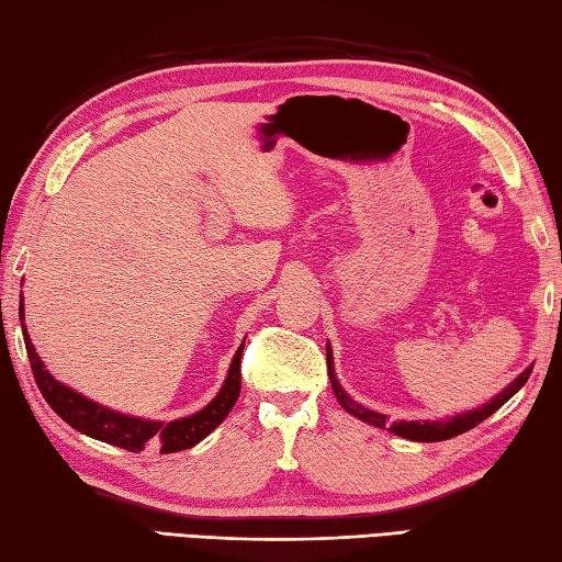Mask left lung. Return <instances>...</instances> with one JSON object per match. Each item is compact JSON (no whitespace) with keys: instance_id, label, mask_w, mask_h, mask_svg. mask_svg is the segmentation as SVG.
Returning a JSON list of instances; mask_svg holds the SVG:
<instances>
[{"instance_id":"obj_1","label":"left lung","mask_w":562,"mask_h":562,"mask_svg":"<svg viewBox=\"0 0 562 562\" xmlns=\"http://www.w3.org/2000/svg\"><path fill=\"white\" fill-rule=\"evenodd\" d=\"M326 366H328V378H331L336 397H338L340 406H344V409H346L348 414H353V416H358V419L368 422V424H372V426H380V428L387 426V416H382V414H378V412H370V409H366V406L356 404L353 400L348 397V394H346L344 390H340L338 380L334 378L331 348H326ZM531 370H533V368H526V370L521 372V375L509 384L507 390L499 392L497 397H494L492 402H487L485 406H480V409H475V412L460 414V416H453V419H446V422H424V424H422V422H400V424H392L390 431L402 436V438H409V441H422V443L446 441V438H453V436H458V434H465V431H470V428H475L477 424L485 422L487 416H492L494 412H497L502 404H507V402L514 397V394L524 387L526 380H529Z\"/></svg>"}]
</instances>
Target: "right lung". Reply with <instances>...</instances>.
Segmentation results:
<instances>
[{"mask_svg":"<svg viewBox=\"0 0 562 562\" xmlns=\"http://www.w3.org/2000/svg\"><path fill=\"white\" fill-rule=\"evenodd\" d=\"M19 318L24 322V306H19ZM26 340V353L31 362V372L36 378L38 390L43 400L50 404V409L60 416L65 424H70L77 431L97 438V441L112 443L119 448H126L131 453H138L143 446L160 448V453H178V450L192 448L209 436L214 428L222 424L228 412L234 409L240 394V356H244V346L236 350L234 362H231L228 378L224 382L222 392L216 394V400L209 402L202 412L184 419L160 424V422H146V419H131V416L116 414L112 409H104L90 400H85L82 394L65 387L58 380L48 375V370L43 368V362L33 348L31 338L26 334V326H21Z\"/></svg>","mask_w":562,"mask_h":562,"instance_id":"add662e5","label":"right lung"}]
</instances>
